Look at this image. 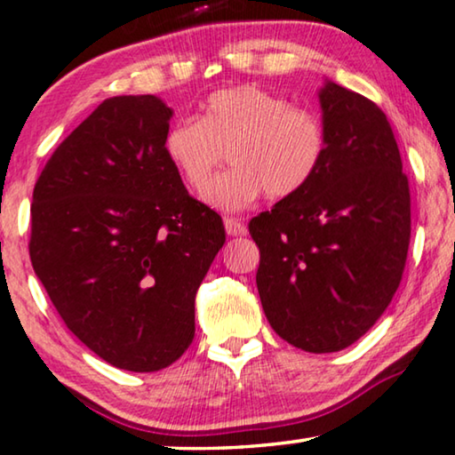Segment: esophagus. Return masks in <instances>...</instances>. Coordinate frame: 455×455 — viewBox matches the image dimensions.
I'll list each match as a JSON object with an SVG mask.
<instances>
[{
  "instance_id": "esophagus-1",
  "label": "esophagus",
  "mask_w": 455,
  "mask_h": 455,
  "mask_svg": "<svg viewBox=\"0 0 455 455\" xmlns=\"http://www.w3.org/2000/svg\"><path fill=\"white\" fill-rule=\"evenodd\" d=\"M225 228H227V235L230 236H243L247 233V227L243 225L239 219H225Z\"/></svg>"
}]
</instances>
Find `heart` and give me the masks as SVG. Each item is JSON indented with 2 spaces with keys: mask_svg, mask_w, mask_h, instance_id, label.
<instances>
[{
  "mask_svg": "<svg viewBox=\"0 0 455 455\" xmlns=\"http://www.w3.org/2000/svg\"><path fill=\"white\" fill-rule=\"evenodd\" d=\"M164 155L185 185L204 191L228 150L233 169L206 191L210 206L241 210L264 194L289 197L311 183L328 155V132L313 108L259 86L210 94L200 119H181L164 133Z\"/></svg>",
  "mask_w": 455,
  "mask_h": 455,
  "instance_id": "obj_1",
  "label": "heart"
}]
</instances>
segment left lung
Returning <instances> with one entry per match:
<instances>
[{"mask_svg":"<svg viewBox=\"0 0 455 455\" xmlns=\"http://www.w3.org/2000/svg\"><path fill=\"white\" fill-rule=\"evenodd\" d=\"M328 155L311 183L249 222L272 330L305 353L356 342L392 303L411 243V189L386 113L325 80Z\"/></svg>","mask_w":455,"mask_h":455,"instance_id":"obj_1","label":"left lung"}]
</instances>
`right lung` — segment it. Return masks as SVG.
I'll return each instance as SVG.
<instances>
[{
    "instance_id": "obj_1",
    "label": "right lung",
    "mask_w": 455,
    "mask_h": 455,
    "mask_svg": "<svg viewBox=\"0 0 455 455\" xmlns=\"http://www.w3.org/2000/svg\"><path fill=\"white\" fill-rule=\"evenodd\" d=\"M172 111L155 94L102 100L38 177L30 261L68 330L133 373L189 348L196 292L225 225L164 155Z\"/></svg>"
}]
</instances>
